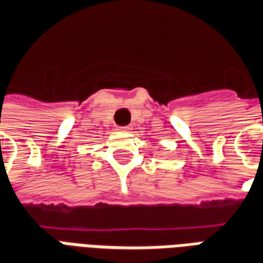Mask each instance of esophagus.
Returning <instances> with one entry per match:
<instances>
[{
  "label": "esophagus",
  "mask_w": 263,
  "mask_h": 263,
  "mask_svg": "<svg viewBox=\"0 0 263 263\" xmlns=\"http://www.w3.org/2000/svg\"><path fill=\"white\" fill-rule=\"evenodd\" d=\"M129 129H131V128H129V126H121L120 129H118V131H121V132H126V131H129Z\"/></svg>",
  "instance_id": "obj_1"
}]
</instances>
